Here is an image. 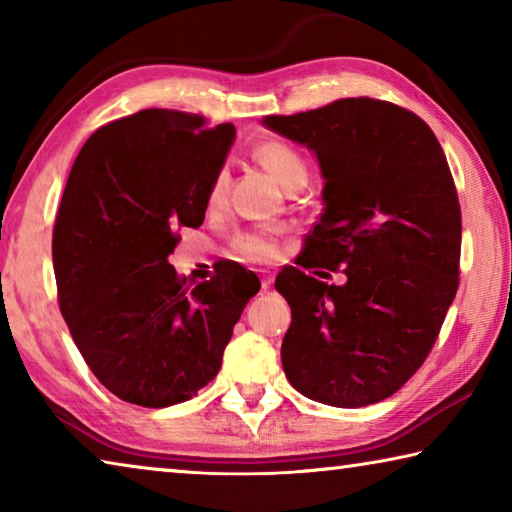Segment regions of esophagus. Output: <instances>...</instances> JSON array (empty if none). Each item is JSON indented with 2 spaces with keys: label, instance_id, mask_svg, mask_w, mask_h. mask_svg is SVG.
I'll list each match as a JSON object with an SVG mask.
<instances>
[{
  "label": "esophagus",
  "instance_id": "esophagus-1",
  "mask_svg": "<svg viewBox=\"0 0 512 512\" xmlns=\"http://www.w3.org/2000/svg\"><path fill=\"white\" fill-rule=\"evenodd\" d=\"M259 273H262V291H268L273 284V275L268 271H259Z\"/></svg>",
  "mask_w": 512,
  "mask_h": 512
}]
</instances>
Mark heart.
I'll use <instances>...</instances> for the list:
<instances>
[{
    "label": "heart",
    "instance_id": "b5f03b06",
    "mask_svg": "<svg viewBox=\"0 0 512 512\" xmlns=\"http://www.w3.org/2000/svg\"><path fill=\"white\" fill-rule=\"evenodd\" d=\"M255 160L262 164L282 187H291L296 183L305 185L309 164L305 155H302L293 144L282 140L262 142L255 149ZM225 192H228V176H225V171H221L212 183L210 203H221L225 198ZM232 250H235L239 257L250 259V262H266V259H271L275 255V230L264 228L237 232V235L232 237Z\"/></svg>",
    "mask_w": 512,
    "mask_h": 512
}]
</instances>
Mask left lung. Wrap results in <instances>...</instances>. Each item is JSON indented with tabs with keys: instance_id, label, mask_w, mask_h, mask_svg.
<instances>
[{
	"instance_id": "1",
	"label": "left lung",
	"mask_w": 512,
	"mask_h": 512,
	"mask_svg": "<svg viewBox=\"0 0 512 512\" xmlns=\"http://www.w3.org/2000/svg\"><path fill=\"white\" fill-rule=\"evenodd\" d=\"M264 126L314 151L325 178L300 266L348 277L336 287L296 266L277 273L291 307L284 375L339 409L386 400L429 357L458 289L461 205L443 146L415 112L368 97Z\"/></svg>"
}]
</instances>
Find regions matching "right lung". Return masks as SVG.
I'll return each instance as SVG.
<instances>
[{"label": "right lung", "instance_id": "1", "mask_svg": "<svg viewBox=\"0 0 512 512\" xmlns=\"http://www.w3.org/2000/svg\"><path fill=\"white\" fill-rule=\"evenodd\" d=\"M235 126L149 108L90 135L58 207V305L76 348L119 400L146 409L192 400L221 368L255 273L223 264L189 282L169 264L178 228L205 219Z\"/></svg>", "mask_w": 512, "mask_h": 512}]
</instances>
